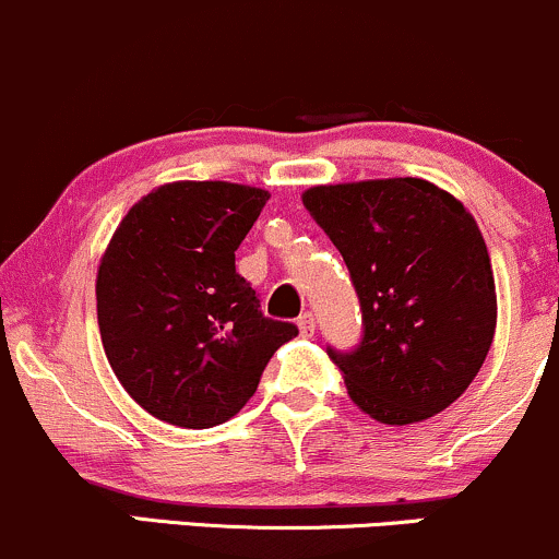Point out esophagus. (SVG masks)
I'll return each mask as SVG.
<instances>
[{
    "label": "esophagus",
    "instance_id": "esophagus-1",
    "mask_svg": "<svg viewBox=\"0 0 559 559\" xmlns=\"http://www.w3.org/2000/svg\"><path fill=\"white\" fill-rule=\"evenodd\" d=\"M297 326H299V334H302V336L316 334V318H312V312H305V316H299Z\"/></svg>",
    "mask_w": 559,
    "mask_h": 559
}]
</instances>
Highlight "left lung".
Segmentation results:
<instances>
[{"mask_svg":"<svg viewBox=\"0 0 559 559\" xmlns=\"http://www.w3.org/2000/svg\"><path fill=\"white\" fill-rule=\"evenodd\" d=\"M302 204L360 299V345L329 347L355 406L397 427L449 408L496 331L493 267L475 217L419 177L316 186Z\"/></svg>","mask_w":559,"mask_h":559,"instance_id":"obj_1","label":"left lung"}]
</instances>
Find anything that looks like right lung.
Segmentation results:
<instances>
[{
  "instance_id": "right-lung-1",
  "label": "right lung",
  "mask_w": 559,
  "mask_h": 559,
  "mask_svg": "<svg viewBox=\"0 0 559 559\" xmlns=\"http://www.w3.org/2000/svg\"><path fill=\"white\" fill-rule=\"evenodd\" d=\"M270 193L223 180L151 190L97 267V326L121 388L175 427L223 425L247 406L267 360L297 336L260 310L236 249Z\"/></svg>"
}]
</instances>
